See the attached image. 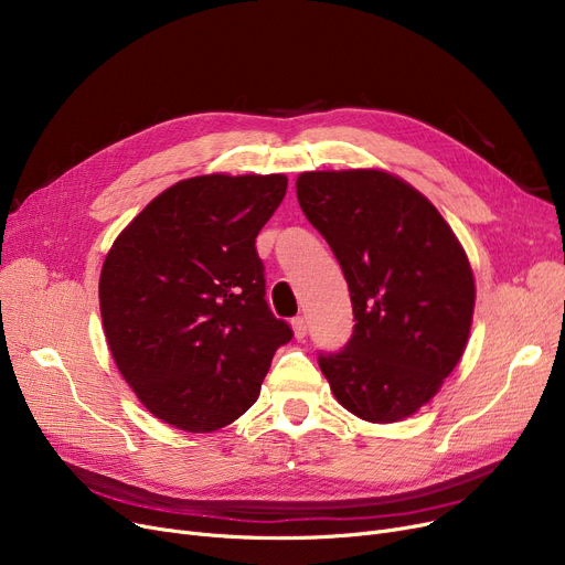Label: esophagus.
<instances>
[{"label": "esophagus", "mask_w": 565, "mask_h": 565, "mask_svg": "<svg viewBox=\"0 0 565 565\" xmlns=\"http://www.w3.org/2000/svg\"><path fill=\"white\" fill-rule=\"evenodd\" d=\"M292 332H295V339H300V341L307 337V320L302 316L292 318Z\"/></svg>", "instance_id": "esophagus-1"}]
</instances>
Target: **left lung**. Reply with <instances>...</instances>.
Here are the masks:
<instances>
[{"label":"left lung","mask_w":565,"mask_h":565,"mask_svg":"<svg viewBox=\"0 0 565 565\" xmlns=\"http://www.w3.org/2000/svg\"><path fill=\"white\" fill-rule=\"evenodd\" d=\"M295 188L354 313L343 350L318 354L320 371L360 419L401 422L462 358L477 298L469 260L437 207L387 171H307Z\"/></svg>","instance_id":"1"}]
</instances>
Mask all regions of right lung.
Listing matches in <instances>:
<instances>
[{"label":"right lung","instance_id":"add662e5","mask_svg":"<svg viewBox=\"0 0 565 565\" xmlns=\"http://www.w3.org/2000/svg\"><path fill=\"white\" fill-rule=\"evenodd\" d=\"M288 178L211 173L148 203L111 245L100 313L111 358L153 417L211 433L245 414L290 324L265 302L256 235Z\"/></svg>","mask_w":565,"mask_h":565}]
</instances>
